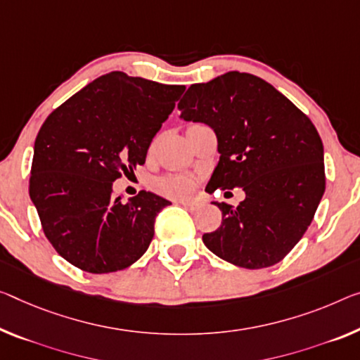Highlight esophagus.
Segmentation results:
<instances>
[{
	"instance_id": "esophagus-1",
	"label": "esophagus",
	"mask_w": 360,
	"mask_h": 360,
	"mask_svg": "<svg viewBox=\"0 0 360 360\" xmlns=\"http://www.w3.org/2000/svg\"><path fill=\"white\" fill-rule=\"evenodd\" d=\"M180 204L186 209H190V211H195V209L199 207V202L198 201H180Z\"/></svg>"
}]
</instances>
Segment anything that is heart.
Masks as SVG:
<instances>
[{
  "label": "heart",
  "instance_id": "b5f03b06",
  "mask_svg": "<svg viewBox=\"0 0 360 360\" xmlns=\"http://www.w3.org/2000/svg\"><path fill=\"white\" fill-rule=\"evenodd\" d=\"M195 188V180L188 175H169L158 181V190L169 198H185Z\"/></svg>",
  "mask_w": 360,
  "mask_h": 360
}]
</instances>
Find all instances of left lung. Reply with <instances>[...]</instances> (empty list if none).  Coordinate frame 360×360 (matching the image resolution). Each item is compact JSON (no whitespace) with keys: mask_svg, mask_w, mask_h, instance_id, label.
I'll return each mask as SVG.
<instances>
[{"mask_svg":"<svg viewBox=\"0 0 360 360\" xmlns=\"http://www.w3.org/2000/svg\"><path fill=\"white\" fill-rule=\"evenodd\" d=\"M180 117L207 124L220 159L207 193L243 188L236 207L214 202L222 225L202 241L245 269L280 262L311 225L325 191L323 145L311 119L278 90L246 72L188 88Z\"/></svg>","mask_w":360,"mask_h":360,"instance_id":"obj_1","label":"left lung"}]
</instances>
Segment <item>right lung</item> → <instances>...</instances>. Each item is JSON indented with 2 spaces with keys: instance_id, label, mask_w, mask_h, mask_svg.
I'll list each match as a JSON object with an SVG mask.
<instances>
[{
  "instance_id": "add662e5",
  "label": "right lung",
  "mask_w": 360,
  "mask_h": 360,
  "mask_svg": "<svg viewBox=\"0 0 360 360\" xmlns=\"http://www.w3.org/2000/svg\"><path fill=\"white\" fill-rule=\"evenodd\" d=\"M185 91L181 85L109 72L54 109L38 131L29 193L59 256L90 274L136 262L167 199L112 195L122 172L145 164L154 135Z\"/></svg>"
}]
</instances>
